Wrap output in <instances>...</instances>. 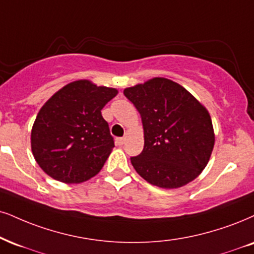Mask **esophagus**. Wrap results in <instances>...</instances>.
Wrapping results in <instances>:
<instances>
[{
	"instance_id": "obj_1",
	"label": "esophagus",
	"mask_w": 254,
	"mask_h": 254,
	"mask_svg": "<svg viewBox=\"0 0 254 254\" xmlns=\"http://www.w3.org/2000/svg\"><path fill=\"white\" fill-rule=\"evenodd\" d=\"M125 141H126V139H125V137H118V139H117V145L122 146L125 143Z\"/></svg>"
}]
</instances>
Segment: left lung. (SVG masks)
<instances>
[{"label": "left lung", "instance_id": "1", "mask_svg": "<svg viewBox=\"0 0 254 254\" xmlns=\"http://www.w3.org/2000/svg\"><path fill=\"white\" fill-rule=\"evenodd\" d=\"M141 115L145 145L130 159L147 183L172 190L199 177L211 158L215 134L207 108L186 88L153 77L125 88Z\"/></svg>", "mask_w": 254, "mask_h": 254}]
</instances>
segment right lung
Here are the masks:
<instances>
[{
    "label": "right lung",
    "instance_id": "add662e5",
    "mask_svg": "<svg viewBox=\"0 0 254 254\" xmlns=\"http://www.w3.org/2000/svg\"><path fill=\"white\" fill-rule=\"evenodd\" d=\"M118 93L83 79L65 84L47 100L30 134L31 152L46 174L64 184H80L101 171L114 148L101 109Z\"/></svg>",
    "mask_w": 254,
    "mask_h": 254
}]
</instances>
